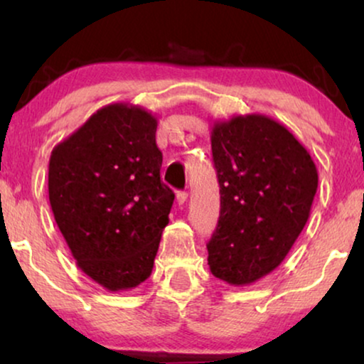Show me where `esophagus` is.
<instances>
[{
  "label": "esophagus",
  "instance_id": "esophagus-1",
  "mask_svg": "<svg viewBox=\"0 0 364 364\" xmlns=\"http://www.w3.org/2000/svg\"><path fill=\"white\" fill-rule=\"evenodd\" d=\"M187 197H188V193H187L186 191L177 192V202H178V205H183V203L187 202Z\"/></svg>",
  "mask_w": 364,
  "mask_h": 364
}]
</instances>
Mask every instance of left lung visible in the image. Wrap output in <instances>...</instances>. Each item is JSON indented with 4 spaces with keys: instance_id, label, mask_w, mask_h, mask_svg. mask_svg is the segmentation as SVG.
Returning <instances> with one entry per match:
<instances>
[{
    "instance_id": "left-lung-1",
    "label": "left lung",
    "mask_w": 364,
    "mask_h": 364,
    "mask_svg": "<svg viewBox=\"0 0 364 364\" xmlns=\"http://www.w3.org/2000/svg\"><path fill=\"white\" fill-rule=\"evenodd\" d=\"M220 217L207 243L213 277L250 285L275 270L310 217L318 172L310 152L263 114L233 116L212 127Z\"/></svg>"
}]
</instances>
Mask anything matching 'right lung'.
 <instances>
[{"label": "right lung", "mask_w": 364, "mask_h": 364, "mask_svg": "<svg viewBox=\"0 0 364 364\" xmlns=\"http://www.w3.org/2000/svg\"><path fill=\"white\" fill-rule=\"evenodd\" d=\"M157 119L141 106L109 104L59 142L49 159L54 220L77 267L109 291L152 273L173 192L161 181Z\"/></svg>", "instance_id": "1"}]
</instances>
